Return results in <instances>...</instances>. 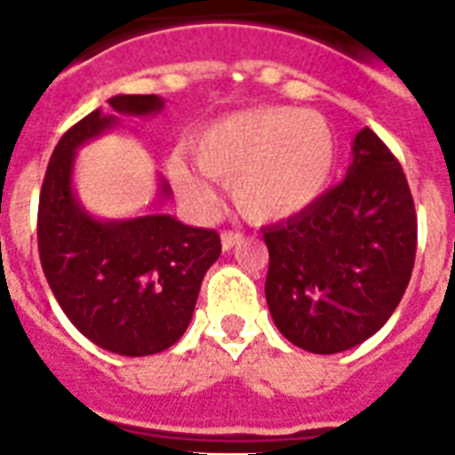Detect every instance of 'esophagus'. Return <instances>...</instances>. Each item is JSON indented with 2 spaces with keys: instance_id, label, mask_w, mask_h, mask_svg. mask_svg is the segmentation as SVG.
Returning <instances> with one entry per match:
<instances>
[{
  "instance_id": "34e87169",
  "label": "esophagus",
  "mask_w": 455,
  "mask_h": 455,
  "mask_svg": "<svg viewBox=\"0 0 455 455\" xmlns=\"http://www.w3.org/2000/svg\"><path fill=\"white\" fill-rule=\"evenodd\" d=\"M243 238L241 231H221V248L231 250L234 245H238Z\"/></svg>"
}]
</instances>
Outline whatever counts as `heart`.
Segmentation results:
<instances>
[{
  "label": "heart",
  "mask_w": 455,
  "mask_h": 455,
  "mask_svg": "<svg viewBox=\"0 0 455 455\" xmlns=\"http://www.w3.org/2000/svg\"><path fill=\"white\" fill-rule=\"evenodd\" d=\"M200 174L172 157L174 188L198 212L217 210L214 184L231 188L235 207L252 221H281L316 203L335 170V134L316 110L262 106L205 124L188 141Z\"/></svg>",
  "instance_id": "obj_1"
}]
</instances>
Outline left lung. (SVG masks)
Segmentation results:
<instances>
[{"mask_svg": "<svg viewBox=\"0 0 455 455\" xmlns=\"http://www.w3.org/2000/svg\"><path fill=\"white\" fill-rule=\"evenodd\" d=\"M262 234L276 328L307 352L338 354L380 331L402 302L418 217L402 164L366 127L345 181Z\"/></svg>", "mask_w": 455, "mask_h": 455, "instance_id": "obj_1", "label": "left lung"}]
</instances>
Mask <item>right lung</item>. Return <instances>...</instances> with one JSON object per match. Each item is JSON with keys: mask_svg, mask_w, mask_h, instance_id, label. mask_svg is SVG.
Listing matches in <instances>:
<instances>
[{"mask_svg": "<svg viewBox=\"0 0 455 455\" xmlns=\"http://www.w3.org/2000/svg\"><path fill=\"white\" fill-rule=\"evenodd\" d=\"M108 103L127 116L163 108L156 94L113 96ZM113 123L94 110L53 148L39 191V262L53 298L84 338L123 356H148L184 335L221 241L214 228L186 227L170 214L96 221L77 205L70 186L75 151Z\"/></svg>", "mask_w": 455, "mask_h": 455, "instance_id": "right-lung-1", "label": "right lung"}]
</instances>
